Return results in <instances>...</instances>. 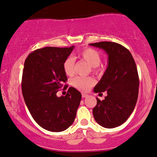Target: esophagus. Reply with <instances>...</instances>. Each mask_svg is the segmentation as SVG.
<instances>
[{
	"label": "esophagus",
	"mask_w": 157,
	"mask_h": 157,
	"mask_svg": "<svg viewBox=\"0 0 157 157\" xmlns=\"http://www.w3.org/2000/svg\"><path fill=\"white\" fill-rule=\"evenodd\" d=\"M82 97L83 98H87V97H88V95H87L86 93H82Z\"/></svg>",
	"instance_id": "obj_1"
}]
</instances>
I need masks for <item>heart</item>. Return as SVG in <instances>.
<instances>
[{"label": "heart", "mask_w": 157, "mask_h": 157, "mask_svg": "<svg viewBox=\"0 0 157 157\" xmlns=\"http://www.w3.org/2000/svg\"><path fill=\"white\" fill-rule=\"evenodd\" d=\"M78 58L92 67L93 72L100 74L103 72V68L99 66L101 61V56L96 49L87 48L79 53ZM63 69L67 76H73L75 72V59L72 57L66 59L63 64ZM72 84L77 90L85 92L88 91L95 84V80L90 77H76L72 80Z\"/></svg>", "instance_id": "obj_1"}]
</instances>
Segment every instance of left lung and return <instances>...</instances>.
<instances>
[{"mask_svg":"<svg viewBox=\"0 0 157 157\" xmlns=\"http://www.w3.org/2000/svg\"><path fill=\"white\" fill-rule=\"evenodd\" d=\"M108 55L106 72L95 86V93L106 91L107 96L93 108L95 120L101 126L114 128L123 124L133 112L138 96L139 77L131 53L119 43L103 42L90 43Z\"/></svg>","mask_w":157,"mask_h":157,"instance_id":"obj_1","label":"left lung"}]
</instances>
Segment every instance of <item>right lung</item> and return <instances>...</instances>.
I'll return each instance as SVG.
<instances>
[{
    "label": "right lung",
    "instance_id": "right-lung-1",
    "mask_svg": "<svg viewBox=\"0 0 157 157\" xmlns=\"http://www.w3.org/2000/svg\"><path fill=\"white\" fill-rule=\"evenodd\" d=\"M74 47L37 49L25 61L21 90L25 104L35 122L48 131L61 132L72 125L82 98L73 87L65 96L56 95L67 80L63 64Z\"/></svg>",
    "mask_w": 157,
    "mask_h": 157
}]
</instances>
